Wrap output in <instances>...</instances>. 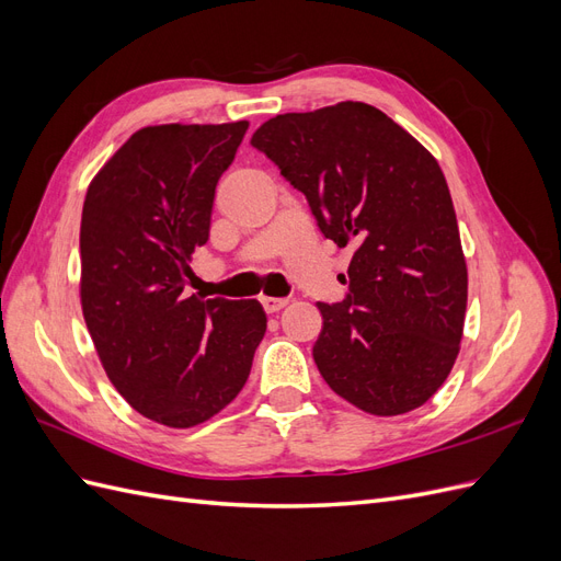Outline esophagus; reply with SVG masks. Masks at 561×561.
Segmentation results:
<instances>
[{
  "label": "esophagus",
  "instance_id": "obj_1",
  "mask_svg": "<svg viewBox=\"0 0 561 561\" xmlns=\"http://www.w3.org/2000/svg\"><path fill=\"white\" fill-rule=\"evenodd\" d=\"M262 307L266 313H278L280 309L287 307V299H278V297H262Z\"/></svg>",
  "mask_w": 561,
  "mask_h": 561
}]
</instances>
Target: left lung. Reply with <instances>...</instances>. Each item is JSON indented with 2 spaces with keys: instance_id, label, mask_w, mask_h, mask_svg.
Instances as JSON below:
<instances>
[{
  "instance_id": "obj_1",
  "label": "left lung",
  "mask_w": 561,
  "mask_h": 561,
  "mask_svg": "<svg viewBox=\"0 0 561 561\" xmlns=\"http://www.w3.org/2000/svg\"><path fill=\"white\" fill-rule=\"evenodd\" d=\"M250 145L307 196L325 239L355 248L346 299L318 301L322 379L375 416L428 402L454 367L468 301L454 203L431 151L351 100L268 118Z\"/></svg>"
}]
</instances>
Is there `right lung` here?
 Returning a JSON list of instances; mask_svg holds the SVG:
<instances>
[{
  "label": "right lung",
  "mask_w": 561,
  "mask_h": 561,
  "mask_svg": "<svg viewBox=\"0 0 561 561\" xmlns=\"http://www.w3.org/2000/svg\"><path fill=\"white\" fill-rule=\"evenodd\" d=\"M245 130L248 122L140 128L83 201V320L114 388L168 428L225 410L266 332L257 299L184 293L192 254L210 236L217 180Z\"/></svg>",
  "instance_id": "right-lung-1"
}]
</instances>
